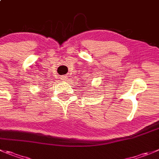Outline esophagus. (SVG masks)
<instances>
[{
    "label": "esophagus",
    "mask_w": 159,
    "mask_h": 159,
    "mask_svg": "<svg viewBox=\"0 0 159 159\" xmlns=\"http://www.w3.org/2000/svg\"><path fill=\"white\" fill-rule=\"evenodd\" d=\"M61 79L63 81H66V80H67L68 76H67V75H62V76L61 77Z\"/></svg>",
    "instance_id": "1"
}]
</instances>
